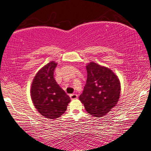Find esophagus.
<instances>
[{
	"instance_id": "34e87169",
	"label": "esophagus",
	"mask_w": 151,
	"mask_h": 151,
	"mask_svg": "<svg viewBox=\"0 0 151 151\" xmlns=\"http://www.w3.org/2000/svg\"><path fill=\"white\" fill-rule=\"evenodd\" d=\"M70 99L72 100H74V99H76L78 98V95L76 94H72L70 95Z\"/></svg>"
}]
</instances>
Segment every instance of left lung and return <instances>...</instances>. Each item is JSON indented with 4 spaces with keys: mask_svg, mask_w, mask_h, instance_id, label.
I'll use <instances>...</instances> for the list:
<instances>
[{
    "mask_svg": "<svg viewBox=\"0 0 151 151\" xmlns=\"http://www.w3.org/2000/svg\"><path fill=\"white\" fill-rule=\"evenodd\" d=\"M86 84L79 100L88 114L103 117L117 105L120 94V81L111 70L93 61L86 65Z\"/></svg>",
    "mask_w": 151,
    "mask_h": 151,
    "instance_id": "left-lung-1",
    "label": "left lung"
}]
</instances>
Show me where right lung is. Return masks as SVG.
Masks as SVG:
<instances>
[{"mask_svg":"<svg viewBox=\"0 0 151 151\" xmlns=\"http://www.w3.org/2000/svg\"><path fill=\"white\" fill-rule=\"evenodd\" d=\"M57 65L50 61L42 67L34 77L31 96L35 107L46 118L56 119L66 111L70 99L57 84L54 70Z\"/></svg>","mask_w":151,"mask_h":151,"instance_id":"obj_1","label":"right lung"}]
</instances>
